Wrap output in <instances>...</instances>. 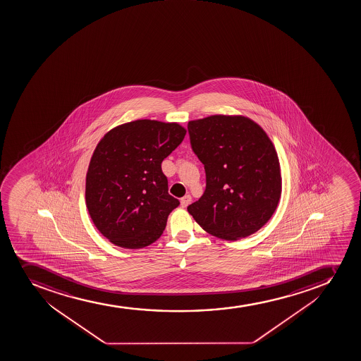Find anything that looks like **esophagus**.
<instances>
[{"label":"esophagus","mask_w":361,"mask_h":361,"mask_svg":"<svg viewBox=\"0 0 361 361\" xmlns=\"http://www.w3.org/2000/svg\"><path fill=\"white\" fill-rule=\"evenodd\" d=\"M180 202H181L183 207H187L192 202V197H190V195H185Z\"/></svg>","instance_id":"1"}]
</instances>
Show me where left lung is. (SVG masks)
Listing matches in <instances>:
<instances>
[{"label": "left lung", "instance_id": "1", "mask_svg": "<svg viewBox=\"0 0 361 361\" xmlns=\"http://www.w3.org/2000/svg\"><path fill=\"white\" fill-rule=\"evenodd\" d=\"M188 133L206 171V190L190 214L220 239L259 231L281 195L278 154L264 129L245 116L212 115L188 122Z\"/></svg>", "mask_w": 361, "mask_h": 361}]
</instances>
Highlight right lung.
<instances>
[{
    "label": "right lung",
    "instance_id": "add662e5",
    "mask_svg": "<svg viewBox=\"0 0 361 361\" xmlns=\"http://www.w3.org/2000/svg\"><path fill=\"white\" fill-rule=\"evenodd\" d=\"M178 123L136 120L111 129L97 143L86 178L94 225L111 243L137 250L160 238L180 201L168 194L161 164L183 142Z\"/></svg>",
    "mask_w": 361,
    "mask_h": 361
}]
</instances>
